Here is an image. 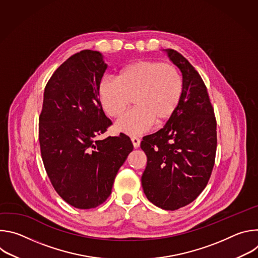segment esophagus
<instances>
[{"mask_svg": "<svg viewBox=\"0 0 258 258\" xmlns=\"http://www.w3.org/2000/svg\"><path fill=\"white\" fill-rule=\"evenodd\" d=\"M131 140H132V143H133V145H134V147L135 148H138V147L140 146V139L138 138V137H132L131 138Z\"/></svg>", "mask_w": 258, "mask_h": 258, "instance_id": "esophagus-1", "label": "esophagus"}]
</instances>
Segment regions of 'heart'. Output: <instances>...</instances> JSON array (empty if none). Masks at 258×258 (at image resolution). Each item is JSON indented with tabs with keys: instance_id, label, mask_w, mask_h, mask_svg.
<instances>
[{
	"instance_id": "1",
	"label": "heart",
	"mask_w": 258,
	"mask_h": 258,
	"mask_svg": "<svg viewBox=\"0 0 258 258\" xmlns=\"http://www.w3.org/2000/svg\"><path fill=\"white\" fill-rule=\"evenodd\" d=\"M183 89L178 69L160 61H138L121 69L115 79L105 78L99 94L105 111L120 116L132 103L135 108L117 122L128 135H140L152 124L161 125L175 112Z\"/></svg>"
}]
</instances>
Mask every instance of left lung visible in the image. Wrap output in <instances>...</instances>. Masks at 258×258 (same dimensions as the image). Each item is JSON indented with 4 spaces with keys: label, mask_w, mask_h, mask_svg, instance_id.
Instances as JSON below:
<instances>
[{
    "label": "left lung",
    "mask_w": 258,
    "mask_h": 258,
    "mask_svg": "<svg viewBox=\"0 0 258 258\" xmlns=\"http://www.w3.org/2000/svg\"><path fill=\"white\" fill-rule=\"evenodd\" d=\"M165 51L181 71L183 89L164 127L141 142L147 156L142 186L150 202L172 211L193 202L205 189L214 166L217 137L214 110L202 78L180 53Z\"/></svg>",
    "instance_id": "left-lung-1"
}]
</instances>
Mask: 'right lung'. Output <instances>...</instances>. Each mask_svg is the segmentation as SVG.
<instances>
[{"mask_svg":"<svg viewBox=\"0 0 258 258\" xmlns=\"http://www.w3.org/2000/svg\"><path fill=\"white\" fill-rule=\"evenodd\" d=\"M106 68L97 51L70 56L48 81L39 117L41 155L50 181L65 202L79 209L107 200L134 148L124 134L98 139L112 124L99 99Z\"/></svg>","mask_w":258,"mask_h":258,"instance_id":"add662e5","label":"right lung"}]
</instances>
